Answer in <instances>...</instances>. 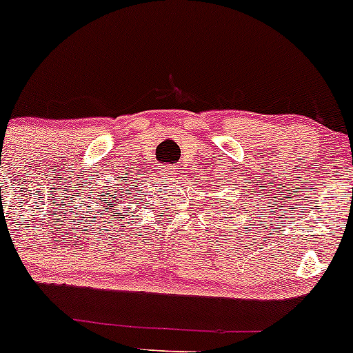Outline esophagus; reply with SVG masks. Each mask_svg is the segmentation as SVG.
I'll return each mask as SVG.
<instances>
[{
	"mask_svg": "<svg viewBox=\"0 0 353 353\" xmlns=\"http://www.w3.org/2000/svg\"><path fill=\"white\" fill-rule=\"evenodd\" d=\"M174 174H176V170H174L172 165H168V168H162L161 169V176L168 177V179H170V177H172Z\"/></svg>",
	"mask_w": 353,
	"mask_h": 353,
	"instance_id": "34e87169",
	"label": "esophagus"
}]
</instances>
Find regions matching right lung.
I'll list each match as a JSON object with an SVG mask.
<instances>
[{
	"label": "right lung",
	"instance_id": "add662e5",
	"mask_svg": "<svg viewBox=\"0 0 353 353\" xmlns=\"http://www.w3.org/2000/svg\"><path fill=\"white\" fill-rule=\"evenodd\" d=\"M108 194H110V192H108Z\"/></svg>",
	"mask_w": 353,
	"mask_h": 353
}]
</instances>
